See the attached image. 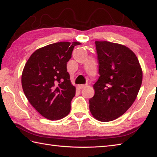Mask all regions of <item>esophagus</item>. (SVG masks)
Returning <instances> with one entry per match:
<instances>
[{
  "mask_svg": "<svg viewBox=\"0 0 157 157\" xmlns=\"http://www.w3.org/2000/svg\"><path fill=\"white\" fill-rule=\"evenodd\" d=\"M88 86V84H82V85H79L78 86V88H79V89H83V88H86V86Z\"/></svg>",
  "mask_w": 157,
  "mask_h": 157,
  "instance_id": "34e87169",
  "label": "esophagus"
}]
</instances>
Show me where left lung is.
<instances>
[{
  "label": "left lung",
  "mask_w": 157,
  "mask_h": 157,
  "mask_svg": "<svg viewBox=\"0 0 157 157\" xmlns=\"http://www.w3.org/2000/svg\"><path fill=\"white\" fill-rule=\"evenodd\" d=\"M100 77L93 86L90 111L100 121H111L124 114L137 97L142 70L137 56L127 46L96 41Z\"/></svg>",
  "instance_id": "left-lung-1"
}]
</instances>
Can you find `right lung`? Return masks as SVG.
I'll return each mask as SVG.
<instances>
[{
	"mask_svg": "<svg viewBox=\"0 0 157 157\" xmlns=\"http://www.w3.org/2000/svg\"><path fill=\"white\" fill-rule=\"evenodd\" d=\"M78 42H60L38 48L25 63L21 75L23 92L44 117L59 120L67 115L75 94L67 63Z\"/></svg>",
	"mask_w": 157,
	"mask_h": 157,
	"instance_id": "add662e5",
	"label": "right lung"
}]
</instances>
